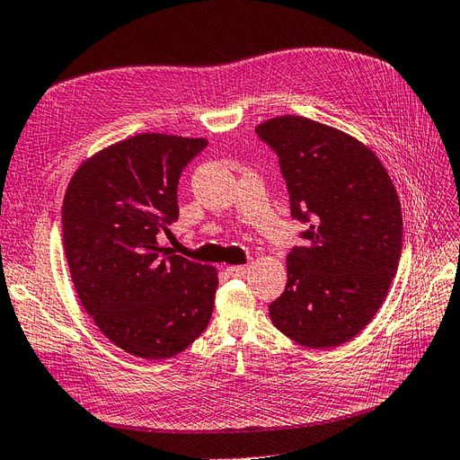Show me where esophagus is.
Wrapping results in <instances>:
<instances>
[{"label": "esophagus", "instance_id": "obj_1", "mask_svg": "<svg viewBox=\"0 0 460 460\" xmlns=\"http://www.w3.org/2000/svg\"><path fill=\"white\" fill-rule=\"evenodd\" d=\"M228 270V274L230 276H235V278H242V276H245L247 274V267H245V264H235V267H228L226 269Z\"/></svg>", "mask_w": 460, "mask_h": 460}]
</instances>
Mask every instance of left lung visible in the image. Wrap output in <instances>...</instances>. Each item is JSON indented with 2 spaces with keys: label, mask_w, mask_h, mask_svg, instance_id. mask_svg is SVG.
<instances>
[{
  "label": "left lung",
  "mask_w": 460,
  "mask_h": 460,
  "mask_svg": "<svg viewBox=\"0 0 460 460\" xmlns=\"http://www.w3.org/2000/svg\"><path fill=\"white\" fill-rule=\"evenodd\" d=\"M280 161L291 217L309 222L286 259L272 324L313 349L355 338L387 296L402 247L401 203L376 153L328 124L284 115L255 128Z\"/></svg>",
  "instance_id": "8db88e82"
}]
</instances>
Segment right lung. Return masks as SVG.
I'll list each match as a JSON object with an SVG mask.
<instances>
[{"label":"right lung","mask_w":460,"mask_h":460,"mask_svg":"<svg viewBox=\"0 0 460 460\" xmlns=\"http://www.w3.org/2000/svg\"><path fill=\"white\" fill-rule=\"evenodd\" d=\"M205 137L137 134L93 153L68 182L63 247L82 307L122 351L182 353L211 320L218 274L159 243L178 220V178Z\"/></svg>","instance_id":"right-lung-1"}]
</instances>
